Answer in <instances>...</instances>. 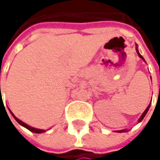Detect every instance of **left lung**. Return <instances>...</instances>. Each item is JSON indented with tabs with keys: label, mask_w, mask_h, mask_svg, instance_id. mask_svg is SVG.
<instances>
[{
	"label": "left lung",
	"mask_w": 160,
	"mask_h": 160,
	"mask_svg": "<svg viewBox=\"0 0 160 160\" xmlns=\"http://www.w3.org/2000/svg\"><path fill=\"white\" fill-rule=\"evenodd\" d=\"M135 50H136V52H137L138 56H139L141 59H143V61H144V62H145V60L144 59V57H143V56L140 54V52H139V51H138V45H137V44H135ZM150 106H151V104H149V105H148V107L146 108V109H145V110L144 111V113L141 115L140 118L138 119V123H139V122H141V121L144 119V118L145 117L146 113H147V112H148V110H149V108H150ZM116 132H128V130H127V129H124V130H119V131H116Z\"/></svg>",
	"instance_id": "1"
}]
</instances>
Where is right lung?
I'll return each mask as SVG.
<instances>
[{
    "instance_id": "add662e5",
    "label": "right lung",
    "mask_w": 160,
    "mask_h": 160,
    "mask_svg": "<svg viewBox=\"0 0 160 160\" xmlns=\"http://www.w3.org/2000/svg\"><path fill=\"white\" fill-rule=\"evenodd\" d=\"M9 111L10 113L12 114V116L14 117V118L16 119V121L21 125V126H23V127H25L26 129H28V130H29L30 132H35V133H42V132H46V130H41V129H37V128H33V127H31V126H29V125H28V124H26L25 122H23L22 120H20L19 118H17L16 116L13 114V112L11 111L10 109H9Z\"/></svg>"
}]
</instances>
